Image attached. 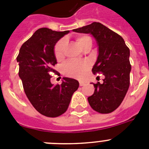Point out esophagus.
Wrapping results in <instances>:
<instances>
[{
	"mask_svg": "<svg viewBox=\"0 0 149 149\" xmlns=\"http://www.w3.org/2000/svg\"><path fill=\"white\" fill-rule=\"evenodd\" d=\"M79 84H80V86H82L84 85V82H83V81H79Z\"/></svg>",
	"mask_w": 149,
	"mask_h": 149,
	"instance_id": "esophagus-1",
	"label": "esophagus"
}]
</instances>
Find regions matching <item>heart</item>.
<instances>
[{"label": "heart", "instance_id": "heart-1", "mask_svg": "<svg viewBox=\"0 0 149 149\" xmlns=\"http://www.w3.org/2000/svg\"><path fill=\"white\" fill-rule=\"evenodd\" d=\"M77 44L81 48L87 43H92V39L88 36H79L76 39ZM65 46V40L61 39L56 43L54 47V55L57 60H60L64 56V49ZM89 63L86 61L76 62V61H68L65 63L63 66V73L67 76L75 78H81L84 77L87 71L89 70Z\"/></svg>", "mask_w": 149, "mask_h": 149}]
</instances>
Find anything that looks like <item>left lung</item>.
Masks as SVG:
<instances>
[{
  "label": "left lung",
  "instance_id": "1",
  "mask_svg": "<svg viewBox=\"0 0 149 149\" xmlns=\"http://www.w3.org/2000/svg\"><path fill=\"white\" fill-rule=\"evenodd\" d=\"M74 32L89 33L95 38L98 55L92 69L102 72L103 84H93L95 92L88 97L91 107L100 113H110L119 107L130 85L131 65L130 50L121 36L99 22L74 29Z\"/></svg>",
  "mask_w": 149,
  "mask_h": 149
}]
</instances>
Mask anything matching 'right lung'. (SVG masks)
Instances as JSON below:
<instances>
[{
  "label": "right lung",
  "instance_id": "add662e5",
  "mask_svg": "<svg viewBox=\"0 0 149 149\" xmlns=\"http://www.w3.org/2000/svg\"><path fill=\"white\" fill-rule=\"evenodd\" d=\"M68 33L69 30L39 29L22 45L17 56L18 76L24 93L34 108L45 116L57 117L64 113L79 87L78 81L69 77H63L61 85H54L48 74L56 72L53 69L57 63L55 45Z\"/></svg>",
  "mask_w": 149,
  "mask_h": 149
}]
</instances>
